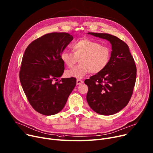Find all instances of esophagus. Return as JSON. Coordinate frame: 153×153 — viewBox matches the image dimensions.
<instances>
[{
  "mask_svg": "<svg viewBox=\"0 0 153 153\" xmlns=\"http://www.w3.org/2000/svg\"><path fill=\"white\" fill-rule=\"evenodd\" d=\"M82 83H83V81L81 80V79H77L76 80V85H81Z\"/></svg>",
  "mask_w": 153,
  "mask_h": 153,
  "instance_id": "1",
  "label": "esophagus"
}]
</instances>
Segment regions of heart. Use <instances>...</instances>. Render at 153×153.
Returning <instances> with one entry per match:
<instances>
[{
	"instance_id": "1",
	"label": "heart",
	"mask_w": 153,
	"mask_h": 153,
	"mask_svg": "<svg viewBox=\"0 0 153 153\" xmlns=\"http://www.w3.org/2000/svg\"><path fill=\"white\" fill-rule=\"evenodd\" d=\"M72 47L74 54L64 50L61 54V59L68 67H74L78 60L80 64L66 71L67 77L81 79L90 72L99 73L110 62V48L98 42L85 39L75 42Z\"/></svg>"
}]
</instances>
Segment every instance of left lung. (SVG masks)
Wrapping results in <instances>:
<instances>
[{
    "mask_svg": "<svg viewBox=\"0 0 153 153\" xmlns=\"http://www.w3.org/2000/svg\"><path fill=\"white\" fill-rule=\"evenodd\" d=\"M106 39L111 45L108 65L102 72L86 79V100L92 110L102 115H112L123 109L132 95L137 68L128 45L108 33L88 32Z\"/></svg>",
    "mask_w": 153,
    "mask_h": 153,
    "instance_id": "obj_1",
    "label": "left lung"
}]
</instances>
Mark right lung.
Here are the masks:
<instances>
[{
  "instance_id": "right-lung-1",
  "label": "right lung",
  "mask_w": 153,
  "mask_h": 153,
  "mask_svg": "<svg viewBox=\"0 0 153 153\" xmlns=\"http://www.w3.org/2000/svg\"><path fill=\"white\" fill-rule=\"evenodd\" d=\"M74 39L65 32L47 33L29 45L19 72L22 88L33 109L46 116L60 112L76 86L75 78H60L64 70L61 54Z\"/></svg>"
}]
</instances>
